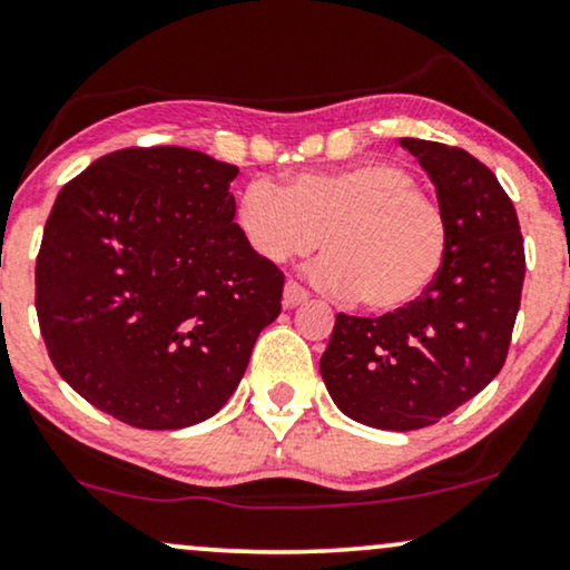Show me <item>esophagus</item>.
Listing matches in <instances>:
<instances>
[{
    "mask_svg": "<svg viewBox=\"0 0 570 570\" xmlns=\"http://www.w3.org/2000/svg\"><path fill=\"white\" fill-rule=\"evenodd\" d=\"M308 301V291L306 287H301L298 283H285V291H283V303L287 308H295V306H301V303H306Z\"/></svg>",
    "mask_w": 570,
    "mask_h": 570,
    "instance_id": "obj_1",
    "label": "esophagus"
}]
</instances>
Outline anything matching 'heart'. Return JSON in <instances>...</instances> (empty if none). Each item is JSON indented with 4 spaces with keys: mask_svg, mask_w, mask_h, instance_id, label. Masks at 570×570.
<instances>
[{
    "mask_svg": "<svg viewBox=\"0 0 570 570\" xmlns=\"http://www.w3.org/2000/svg\"><path fill=\"white\" fill-rule=\"evenodd\" d=\"M235 222L264 262L327 254L312 267L324 291L353 295L366 312L416 303L445 267L450 230L442 206L395 161L366 159L330 173H301L283 188L256 177L238 194Z\"/></svg>",
    "mask_w": 570,
    "mask_h": 570,
    "instance_id": "heart-1",
    "label": "heart"
}]
</instances>
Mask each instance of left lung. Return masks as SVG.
Listing matches in <instances>:
<instances>
[{
  "label": "left lung",
  "mask_w": 570,
  "mask_h": 570,
  "mask_svg": "<svg viewBox=\"0 0 570 570\" xmlns=\"http://www.w3.org/2000/svg\"><path fill=\"white\" fill-rule=\"evenodd\" d=\"M438 188L448 217L445 267L401 312L337 314L320 372L345 416L376 430L438 424L505 364L521 306L523 238L490 167L458 146L401 138Z\"/></svg>",
  "instance_id": "left-lung-1"
}]
</instances>
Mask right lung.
I'll return each mask as SVG.
<instances>
[{"label": "right lung", "mask_w": 570, "mask_h": 570, "mask_svg": "<svg viewBox=\"0 0 570 570\" xmlns=\"http://www.w3.org/2000/svg\"><path fill=\"white\" fill-rule=\"evenodd\" d=\"M238 167L183 146L120 149L59 190L36 258L49 358L138 430L217 413L277 320L285 275L235 219Z\"/></svg>", "instance_id": "right-lung-1"}]
</instances>
